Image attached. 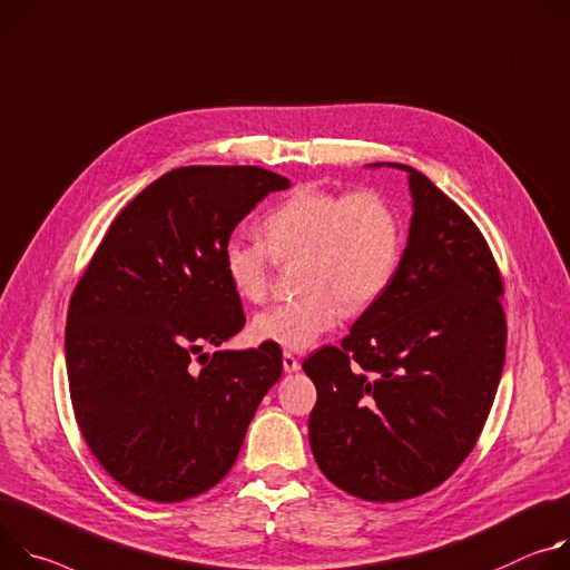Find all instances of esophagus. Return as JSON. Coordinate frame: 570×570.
<instances>
[{
    "mask_svg": "<svg viewBox=\"0 0 570 570\" xmlns=\"http://www.w3.org/2000/svg\"><path fill=\"white\" fill-rule=\"evenodd\" d=\"M283 368H285L287 373H294V371H298V368H301V362H298V357H296L294 353L285 351V353H283Z\"/></svg>",
    "mask_w": 570,
    "mask_h": 570,
    "instance_id": "esophagus-1",
    "label": "esophagus"
}]
</instances>
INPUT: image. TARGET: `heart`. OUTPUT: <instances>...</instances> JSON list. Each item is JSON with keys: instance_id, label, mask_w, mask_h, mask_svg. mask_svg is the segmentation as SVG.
<instances>
[{"instance_id": "b5f03b06", "label": "heart", "mask_w": 570, "mask_h": 570, "mask_svg": "<svg viewBox=\"0 0 570 570\" xmlns=\"http://www.w3.org/2000/svg\"><path fill=\"white\" fill-rule=\"evenodd\" d=\"M261 239L230 237L222 248L224 274L248 303L267 298L274 263L296 267L301 296L256 314V342L289 351L309 348L346 312H362L396 278L405 248L399 208L383 193H331L301 185L261 222Z\"/></svg>"}]
</instances>
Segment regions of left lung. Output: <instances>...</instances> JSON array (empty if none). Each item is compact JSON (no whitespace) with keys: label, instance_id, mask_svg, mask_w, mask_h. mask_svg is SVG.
<instances>
[{"label":"left lung","instance_id":"1","mask_svg":"<svg viewBox=\"0 0 570 570\" xmlns=\"http://www.w3.org/2000/svg\"><path fill=\"white\" fill-rule=\"evenodd\" d=\"M414 215L390 289L340 346L303 371L317 387L309 446L324 475L351 495H421L469 458L504 364L502 278L473 219L421 171Z\"/></svg>","mask_w":570,"mask_h":570}]
</instances>
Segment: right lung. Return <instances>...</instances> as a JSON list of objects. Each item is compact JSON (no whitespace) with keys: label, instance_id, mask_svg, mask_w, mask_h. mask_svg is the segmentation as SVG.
I'll return each mask as SVG.
<instances>
[{"label":"right lung","instance_id":"1","mask_svg":"<svg viewBox=\"0 0 570 570\" xmlns=\"http://www.w3.org/2000/svg\"><path fill=\"white\" fill-rule=\"evenodd\" d=\"M289 180L253 165L163 174L126 206L77 283L66 326L79 430L136 495L178 502L215 487L283 373V351H215L244 324L222 248Z\"/></svg>","mask_w":570,"mask_h":570}]
</instances>
